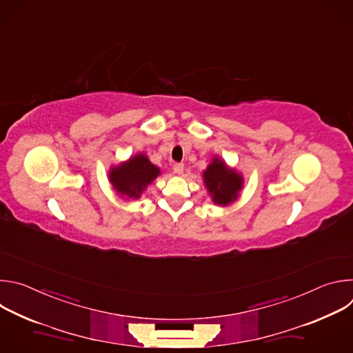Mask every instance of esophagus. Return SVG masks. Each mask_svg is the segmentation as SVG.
<instances>
[{"label": "esophagus", "mask_w": 353, "mask_h": 353, "mask_svg": "<svg viewBox=\"0 0 353 353\" xmlns=\"http://www.w3.org/2000/svg\"><path fill=\"white\" fill-rule=\"evenodd\" d=\"M173 172H174L176 174H181V173L184 172V165H183V163H174V165H173Z\"/></svg>", "instance_id": "esophagus-1"}]
</instances>
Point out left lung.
Instances as JSON below:
<instances>
[{
  "instance_id": "1",
  "label": "left lung",
  "mask_w": 353,
  "mask_h": 353,
  "mask_svg": "<svg viewBox=\"0 0 353 353\" xmlns=\"http://www.w3.org/2000/svg\"><path fill=\"white\" fill-rule=\"evenodd\" d=\"M204 183L214 203L226 207L237 199L243 188V176L229 169L225 161L215 157L204 172Z\"/></svg>"
}]
</instances>
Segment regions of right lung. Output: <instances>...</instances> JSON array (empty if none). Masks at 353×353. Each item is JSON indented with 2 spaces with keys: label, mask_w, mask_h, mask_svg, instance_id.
Returning a JSON list of instances; mask_svg holds the SVG:
<instances>
[{
  "label": "right lung",
  "mask_w": 353,
  "mask_h": 353,
  "mask_svg": "<svg viewBox=\"0 0 353 353\" xmlns=\"http://www.w3.org/2000/svg\"><path fill=\"white\" fill-rule=\"evenodd\" d=\"M161 174V169L149 162L143 154H137L109 172V181L123 196L139 198L145 188Z\"/></svg>",
  "instance_id": "add662e5"
}]
</instances>
